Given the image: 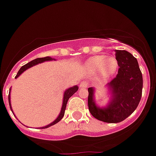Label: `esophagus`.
<instances>
[{
  "label": "esophagus",
  "instance_id": "34e87169",
  "mask_svg": "<svg viewBox=\"0 0 156 156\" xmlns=\"http://www.w3.org/2000/svg\"><path fill=\"white\" fill-rule=\"evenodd\" d=\"M79 86L80 88H82V89H85V88H86L88 86V82H86V81H82V82L80 83Z\"/></svg>",
  "mask_w": 156,
  "mask_h": 156
}]
</instances>
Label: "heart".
<instances>
[{
  "label": "heart",
  "mask_w": 156,
  "mask_h": 156,
  "mask_svg": "<svg viewBox=\"0 0 156 156\" xmlns=\"http://www.w3.org/2000/svg\"><path fill=\"white\" fill-rule=\"evenodd\" d=\"M118 61L114 56L95 55L85 62V67L90 73H97L101 79L112 77L118 68Z\"/></svg>",
  "instance_id": "obj_1"
}]
</instances>
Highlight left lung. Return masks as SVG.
Returning a JSON list of instances; mask_svg holds the SVG:
<instances>
[{"instance_id":"1","label":"left lung","mask_w":156,"mask_h":156,"mask_svg":"<svg viewBox=\"0 0 156 156\" xmlns=\"http://www.w3.org/2000/svg\"><path fill=\"white\" fill-rule=\"evenodd\" d=\"M115 58L119 68L115 78L107 84L111 95L107 106H98L94 99V88L88 89L89 112L97 119L108 123L120 122L136 110L143 88L142 74L136 58L125 50H115Z\"/></svg>"}]
</instances>
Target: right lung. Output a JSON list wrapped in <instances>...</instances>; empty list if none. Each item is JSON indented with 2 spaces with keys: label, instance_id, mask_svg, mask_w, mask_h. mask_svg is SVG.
Returning a JSON list of instances; mask_svg holds the SVG:
<instances>
[{
  "label": "right lung",
  "instance_id": "1",
  "mask_svg": "<svg viewBox=\"0 0 156 156\" xmlns=\"http://www.w3.org/2000/svg\"><path fill=\"white\" fill-rule=\"evenodd\" d=\"M51 60H55L54 58H52V57H49V56H46V57H44V58H37V59H34V60H32V61L29 62L28 63H27V64L23 65V67H21V68L20 69V70L18 71V73H17V74H16V76L15 78H17L19 76H20V74H22L25 71V70H27V69L30 68L31 67H34V66H35V65L38 64V63H43V62H45V61H51ZM78 90V86H72V87L70 88H68L67 89H66L64 92V93H63V104H62V108H61V110H60V112H59V115H58V117L56 118V119L54 120L52 122H51L50 124H48V125L45 126H43V127H41V129H45V128H48V127L52 126L55 125V124H56L57 122H59L60 120H61L62 119H63V115H64V112H65V109H66V106H67V101H68L69 98H70V97H72L73 94L74 93H76L77 91ZM10 93H11V88L10 89H9V106H10V108H11V111L12 112L13 115H15L14 112H13L12 111V104H11V98H10Z\"/></svg>",
  "mask_w": 156,
  "mask_h": 156
}]
</instances>
